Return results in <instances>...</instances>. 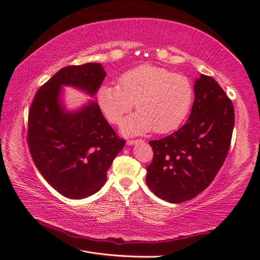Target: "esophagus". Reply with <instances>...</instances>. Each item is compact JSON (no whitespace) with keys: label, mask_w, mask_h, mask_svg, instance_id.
Returning <instances> with one entry per match:
<instances>
[{"label":"esophagus","mask_w":260,"mask_h":260,"mask_svg":"<svg viewBox=\"0 0 260 260\" xmlns=\"http://www.w3.org/2000/svg\"><path fill=\"white\" fill-rule=\"evenodd\" d=\"M142 142V140H128L127 141V145H135L137 143Z\"/></svg>","instance_id":"1"}]
</instances>
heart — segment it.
<instances>
[{
  "label": "heart",
  "instance_id": "b5f03b06",
  "mask_svg": "<svg viewBox=\"0 0 260 260\" xmlns=\"http://www.w3.org/2000/svg\"><path fill=\"white\" fill-rule=\"evenodd\" d=\"M101 112L114 124L137 106L138 112L121 124L125 136L154 131L168 133L183 122L193 102V85L184 75L142 65L119 77V85L103 84L96 93Z\"/></svg>",
  "mask_w": 260,
  "mask_h": 260
}]
</instances>
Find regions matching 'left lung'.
I'll return each instance as SVG.
<instances>
[{
  "label": "left lung",
  "instance_id": "8db88e82",
  "mask_svg": "<svg viewBox=\"0 0 260 260\" xmlns=\"http://www.w3.org/2000/svg\"><path fill=\"white\" fill-rule=\"evenodd\" d=\"M184 125L170 136L149 141L154 157L146 183L159 199L172 204L194 199L212 182L229 152L234 108L215 79L201 75Z\"/></svg>",
  "mask_w": 260,
  "mask_h": 260
}]
</instances>
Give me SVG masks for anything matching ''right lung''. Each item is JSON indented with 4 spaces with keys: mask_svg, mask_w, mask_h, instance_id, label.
Segmentation results:
<instances>
[{
    "mask_svg": "<svg viewBox=\"0 0 260 260\" xmlns=\"http://www.w3.org/2000/svg\"><path fill=\"white\" fill-rule=\"evenodd\" d=\"M105 76L99 62L61 68L38 90L30 106L31 157L48 183L68 199L81 200L100 191L124 146L95 101L69 112L61 100L62 86H74L93 98Z\"/></svg>",
    "mask_w": 260,
    "mask_h": 260,
    "instance_id": "obj_1",
    "label": "right lung"
}]
</instances>
